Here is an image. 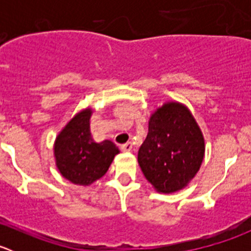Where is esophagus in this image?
<instances>
[{"label":"esophagus","instance_id":"1","mask_svg":"<svg viewBox=\"0 0 251 251\" xmlns=\"http://www.w3.org/2000/svg\"><path fill=\"white\" fill-rule=\"evenodd\" d=\"M120 148H121V151H132V144H131V142H127V143L123 144Z\"/></svg>","mask_w":251,"mask_h":251}]
</instances>
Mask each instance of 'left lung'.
Returning a JSON list of instances; mask_svg holds the SVG:
<instances>
[{
    "mask_svg": "<svg viewBox=\"0 0 251 251\" xmlns=\"http://www.w3.org/2000/svg\"><path fill=\"white\" fill-rule=\"evenodd\" d=\"M204 151V137L192 114L184 105L170 102L151 114L138 164L156 191L173 193L196 176Z\"/></svg>",
    "mask_w": 251,
    "mask_h": 251,
    "instance_id": "1",
    "label": "left lung"
}]
</instances>
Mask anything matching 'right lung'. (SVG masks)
Returning <instances> with one entry per match:
<instances>
[{"label": "right lung", "mask_w": 251, "mask_h": 251, "mask_svg": "<svg viewBox=\"0 0 251 251\" xmlns=\"http://www.w3.org/2000/svg\"><path fill=\"white\" fill-rule=\"evenodd\" d=\"M91 109L78 113L58 135L55 164L64 178L80 186L97 181L109 169L119 149L111 141L96 143L91 136Z\"/></svg>", "instance_id": "right-lung-1"}]
</instances>
